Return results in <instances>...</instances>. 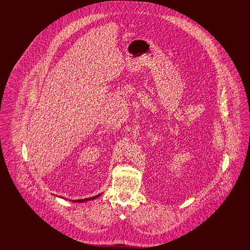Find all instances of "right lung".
Returning a JSON list of instances; mask_svg holds the SVG:
<instances>
[{
	"instance_id": "add662e5",
	"label": "right lung",
	"mask_w": 250,
	"mask_h": 250,
	"mask_svg": "<svg viewBox=\"0 0 250 250\" xmlns=\"http://www.w3.org/2000/svg\"><path fill=\"white\" fill-rule=\"evenodd\" d=\"M102 194V193H101ZM101 194H99V195H96L95 197H92V198H87V199H83V200H74V201H71L73 202H87V201H92V200H95V198H97V197H99V196H101ZM64 199V198H63Z\"/></svg>"
}]
</instances>
